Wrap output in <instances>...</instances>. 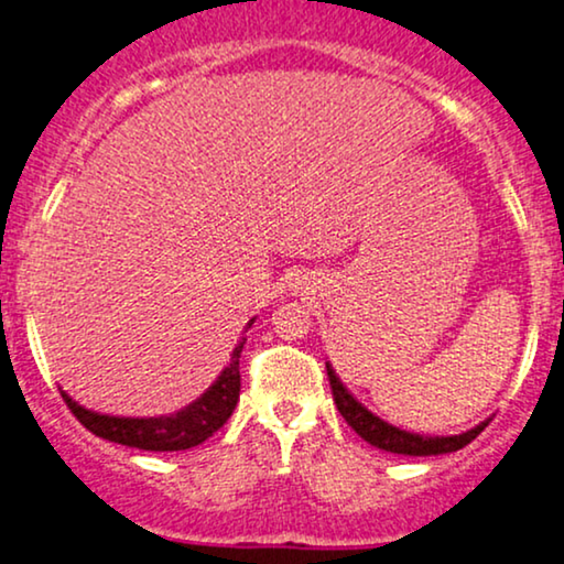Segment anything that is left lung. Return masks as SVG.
Wrapping results in <instances>:
<instances>
[{
    "label": "left lung",
    "mask_w": 564,
    "mask_h": 564,
    "mask_svg": "<svg viewBox=\"0 0 564 564\" xmlns=\"http://www.w3.org/2000/svg\"><path fill=\"white\" fill-rule=\"evenodd\" d=\"M327 367V377H330V388H333V398L335 405H338L340 416L346 419L348 426L359 434L361 440H367L369 445L380 447L384 453H398V455H442V453H455L460 447H466L468 442L479 437L484 432V426L489 424L481 422L476 424L474 430L460 432V434H451V437H430V434H416V432H405L401 426H393L388 422H382L380 416H375L372 411L365 409L356 398L348 393V388L340 382V377L335 375V369L330 367V361H325Z\"/></svg>",
    "instance_id": "1"
}]
</instances>
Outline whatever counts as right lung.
<instances>
[{
  "mask_svg": "<svg viewBox=\"0 0 564 564\" xmlns=\"http://www.w3.org/2000/svg\"><path fill=\"white\" fill-rule=\"evenodd\" d=\"M252 323L254 317L249 319L247 327ZM245 340L247 338L239 340L229 365L224 367L218 380L197 401L184 405L176 413H166V416H109V413L85 409V405L73 401L64 390L62 398L69 405V411L77 416V422L96 434V437L153 453L189 451V447L203 445L205 440L213 437L220 426L229 422L234 409H237L241 388L239 356L241 348H245Z\"/></svg>",
  "mask_w": 564,
  "mask_h": 564,
  "instance_id": "add662e5",
  "label": "right lung"
}]
</instances>
